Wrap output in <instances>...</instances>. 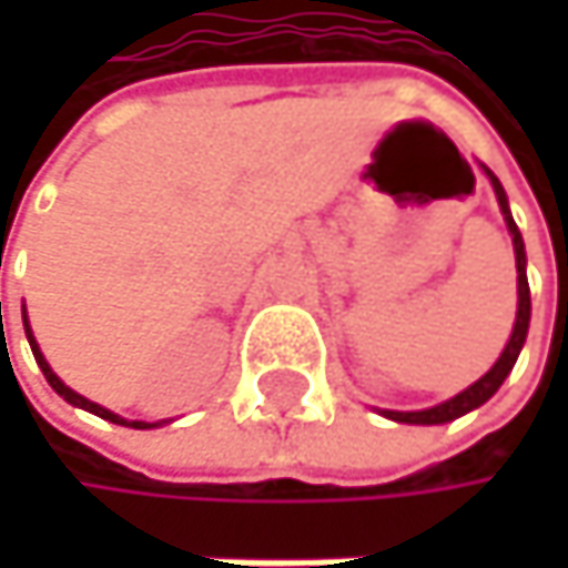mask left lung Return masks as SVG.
<instances>
[{
	"mask_svg": "<svg viewBox=\"0 0 568 568\" xmlns=\"http://www.w3.org/2000/svg\"><path fill=\"white\" fill-rule=\"evenodd\" d=\"M484 173H487V180H490V186H494V193H497V203H500L504 223H507V230H510L513 256H516V322H513L510 338H507V345H504L500 358L494 362V368H490L484 378H477L474 385H467L460 395L447 397V400H440V404H434V407H424V410H385V407L378 410V414H385L388 420H397V424H447V420H457V417H464V414L477 410L480 404H487L490 397L500 392V385L507 382V375L513 372V365H516V358H519V352H523V345H526V332H529L526 246H523V236H519V230H516V223H513L510 200H507L504 183L494 176V171H487V168H484Z\"/></svg>",
	"mask_w": 568,
	"mask_h": 568,
	"instance_id": "8db88e82",
	"label": "left lung"
}]
</instances>
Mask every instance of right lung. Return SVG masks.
<instances>
[{
  "instance_id": "right-lung-1",
  "label": "right lung",
  "mask_w": 568,
  "mask_h": 568,
  "mask_svg": "<svg viewBox=\"0 0 568 568\" xmlns=\"http://www.w3.org/2000/svg\"><path fill=\"white\" fill-rule=\"evenodd\" d=\"M22 322H26V338H29V345H32V355H36V362H39V368H42V375H45V382L55 388L58 395L64 397L68 404H74V407H81V410H88V414H98V417H104V420H111V424H121V427H134V430H148V427H161L164 420H158V424H151V420H128V417H121V414H114V410H108V407H101V404H94V400H88L84 395H78V392H71L61 378H58L55 372H52V365L45 362V355H42V348H39V342H36V335H32V325H29V315L22 312Z\"/></svg>"
}]
</instances>
